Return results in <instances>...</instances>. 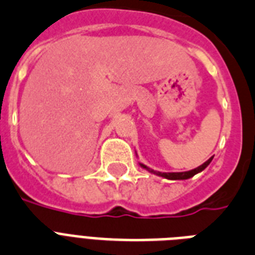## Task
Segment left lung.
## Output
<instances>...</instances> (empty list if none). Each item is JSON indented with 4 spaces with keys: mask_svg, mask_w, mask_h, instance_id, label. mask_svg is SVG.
<instances>
[{
    "mask_svg": "<svg viewBox=\"0 0 255 255\" xmlns=\"http://www.w3.org/2000/svg\"><path fill=\"white\" fill-rule=\"evenodd\" d=\"M212 159H213V157H210V158H209L205 163H202L201 166L195 167V169H193V170L181 171V173H161V171H155V170H153V169H150L149 166H146V165H143V163H141V162H139V166L143 167V169L149 171V173H153V174L159 175V177H163V178H166V179H189V178H191V177H194L195 174L201 173L202 170H205V169L209 166V163L212 162Z\"/></svg>",
    "mask_w": 255,
    "mask_h": 255,
    "instance_id": "left-lung-1",
    "label": "left lung"
}]
</instances>
